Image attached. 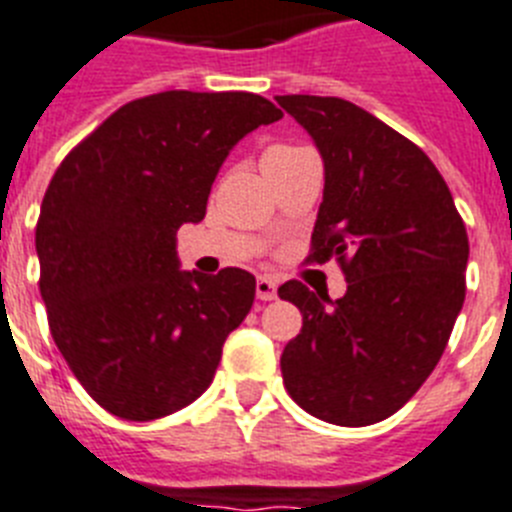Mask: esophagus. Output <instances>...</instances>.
<instances>
[{
  "label": "esophagus",
  "mask_w": 512,
  "mask_h": 512,
  "mask_svg": "<svg viewBox=\"0 0 512 512\" xmlns=\"http://www.w3.org/2000/svg\"><path fill=\"white\" fill-rule=\"evenodd\" d=\"M255 291H257V299H263V302H273V299H276V296H278L276 278L257 276Z\"/></svg>",
  "instance_id": "esophagus-1"
}]
</instances>
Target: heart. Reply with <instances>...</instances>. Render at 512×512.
<instances>
[{
	"label": "heart",
	"instance_id": "heart-1",
	"mask_svg": "<svg viewBox=\"0 0 512 512\" xmlns=\"http://www.w3.org/2000/svg\"><path fill=\"white\" fill-rule=\"evenodd\" d=\"M291 150H299V148H289V145H276V148H270L268 153H291Z\"/></svg>",
	"mask_w": 512,
	"mask_h": 512
}]
</instances>
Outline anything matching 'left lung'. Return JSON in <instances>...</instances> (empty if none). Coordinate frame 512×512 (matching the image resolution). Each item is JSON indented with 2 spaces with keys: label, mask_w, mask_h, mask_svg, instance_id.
<instances>
[{
  "label": "left lung",
  "mask_w": 512,
  "mask_h": 512,
  "mask_svg": "<svg viewBox=\"0 0 512 512\" xmlns=\"http://www.w3.org/2000/svg\"><path fill=\"white\" fill-rule=\"evenodd\" d=\"M276 101L307 130L325 169L309 257H336L349 283L336 302L299 281L278 289L302 312L281 354L283 385L322 422L367 427L401 409L448 346L466 299V226L424 150L362 106L330 96Z\"/></svg>",
  "instance_id": "1"
}]
</instances>
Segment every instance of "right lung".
I'll use <instances>...</instances> for the list:
<instances>
[{"instance_id": "obj_1", "label": "right lung", "mask_w": 512, "mask_h": 512, "mask_svg": "<svg viewBox=\"0 0 512 512\" xmlns=\"http://www.w3.org/2000/svg\"><path fill=\"white\" fill-rule=\"evenodd\" d=\"M283 114L255 93L166 90L124 103L64 158L41 203V299L57 349L103 409L150 422L208 390L255 276L179 268L234 145Z\"/></svg>"}]
</instances>
